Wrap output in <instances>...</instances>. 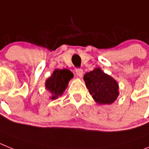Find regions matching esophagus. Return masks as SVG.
Returning <instances> with one entry per match:
<instances>
[{"instance_id":"obj_1","label":"esophagus","mask_w":149,"mask_h":149,"mask_svg":"<svg viewBox=\"0 0 149 149\" xmlns=\"http://www.w3.org/2000/svg\"><path fill=\"white\" fill-rule=\"evenodd\" d=\"M76 73L79 77H82L83 72H82V70L81 68H77L76 69Z\"/></svg>"}]
</instances>
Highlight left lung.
Masks as SVG:
<instances>
[{"mask_svg": "<svg viewBox=\"0 0 149 149\" xmlns=\"http://www.w3.org/2000/svg\"><path fill=\"white\" fill-rule=\"evenodd\" d=\"M84 80L92 98L100 104L113 103L119 95L117 82L100 68L86 73Z\"/></svg>", "mask_w": 149, "mask_h": 149, "instance_id": "left-lung-1", "label": "left lung"}]
</instances>
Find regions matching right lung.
Wrapping results in <instances>:
<instances>
[{
  "label": "right lung",
  "instance_id": "right-lung-1",
  "mask_svg": "<svg viewBox=\"0 0 149 149\" xmlns=\"http://www.w3.org/2000/svg\"><path fill=\"white\" fill-rule=\"evenodd\" d=\"M73 77L71 71L67 69L55 70L53 74L46 80L45 86L51 94V99H55L59 95H61L67 88L68 82Z\"/></svg>",
  "mask_w": 149,
  "mask_h": 149
}]
</instances>
